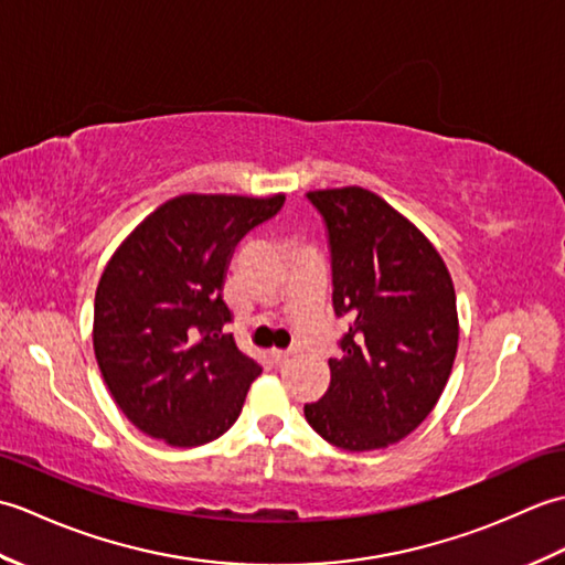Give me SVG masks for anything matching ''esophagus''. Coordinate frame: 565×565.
Instances as JSON below:
<instances>
[{"instance_id": "1", "label": "esophagus", "mask_w": 565, "mask_h": 565, "mask_svg": "<svg viewBox=\"0 0 565 565\" xmlns=\"http://www.w3.org/2000/svg\"><path fill=\"white\" fill-rule=\"evenodd\" d=\"M269 359H271V364H274V366H284V364H286V362H289V359H291V352L271 350V352H269Z\"/></svg>"}]
</instances>
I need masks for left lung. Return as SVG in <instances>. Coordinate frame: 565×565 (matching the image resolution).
Returning a JSON list of instances; mask_svg holds the SVG:
<instances>
[{
	"label": "left lung",
	"mask_w": 565,
	"mask_h": 565,
	"mask_svg": "<svg viewBox=\"0 0 565 565\" xmlns=\"http://www.w3.org/2000/svg\"><path fill=\"white\" fill-rule=\"evenodd\" d=\"M308 199L328 225L332 306L350 330L326 395L303 413L334 447L383 449L423 423L449 381L459 347L451 274L374 191L318 189Z\"/></svg>",
	"instance_id": "obj_1"
}]
</instances>
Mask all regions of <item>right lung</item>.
Wrapping results in <instances>:
<instances>
[{"instance_id":"1","label":"right lung","mask_w":565,"mask_h":565,"mask_svg":"<svg viewBox=\"0 0 565 565\" xmlns=\"http://www.w3.org/2000/svg\"><path fill=\"white\" fill-rule=\"evenodd\" d=\"M182 194L136 225L99 279L94 354L116 405L148 437L201 447L233 427L262 369L225 334L223 281L235 245L284 206Z\"/></svg>"}]
</instances>
